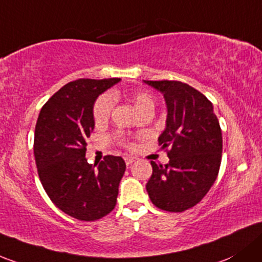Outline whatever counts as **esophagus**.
Instances as JSON below:
<instances>
[{"instance_id": "1", "label": "esophagus", "mask_w": 262, "mask_h": 262, "mask_svg": "<svg viewBox=\"0 0 262 262\" xmlns=\"http://www.w3.org/2000/svg\"><path fill=\"white\" fill-rule=\"evenodd\" d=\"M124 161H125L126 166H130V164L133 163L134 161H136V157H133V156H125V157H124Z\"/></svg>"}]
</instances>
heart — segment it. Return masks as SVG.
<instances>
[{
  "instance_id": "heart-1",
  "label": "heart",
  "mask_w": 262,
  "mask_h": 262,
  "mask_svg": "<svg viewBox=\"0 0 262 262\" xmlns=\"http://www.w3.org/2000/svg\"><path fill=\"white\" fill-rule=\"evenodd\" d=\"M118 96V93H112V94H105L96 100L94 110H93V115H94V120L96 124H103L109 119L110 113L113 109V103ZM132 101L134 104V108L137 112L140 109L145 108V106H154V100L153 98L147 93H138L132 98Z\"/></svg>"
}]
</instances>
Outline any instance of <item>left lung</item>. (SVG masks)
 I'll list each match as a JSON object with an SVG mask.
<instances>
[{"label": "left lung", "instance_id": "left-lung-1", "mask_svg": "<svg viewBox=\"0 0 262 262\" xmlns=\"http://www.w3.org/2000/svg\"><path fill=\"white\" fill-rule=\"evenodd\" d=\"M143 82L163 94L166 128L159 136L167 150L166 166L150 162L148 196L164 211L183 212L196 206L210 191L221 166L222 133L213 105L202 93L181 81Z\"/></svg>", "mask_w": 262, "mask_h": 262}]
</instances>
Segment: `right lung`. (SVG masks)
<instances>
[{"label":"right lung","instance_id":"right-lung-1","mask_svg":"<svg viewBox=\"0 0 262 262\" xmlns=\"http://www.w3.org/2000/svg\"><path fill=\"white\" fill-rule=\"evenodd\" d=\"M120 79H79L46 101L35 128L34 154L43 189L56 207L80 221H95L117 205L125 172L122 157L105 156L89 164L86 139L94 130L98 96Z\"/></svg>","mask_w":262,"mask_h":262}]
</instances>
